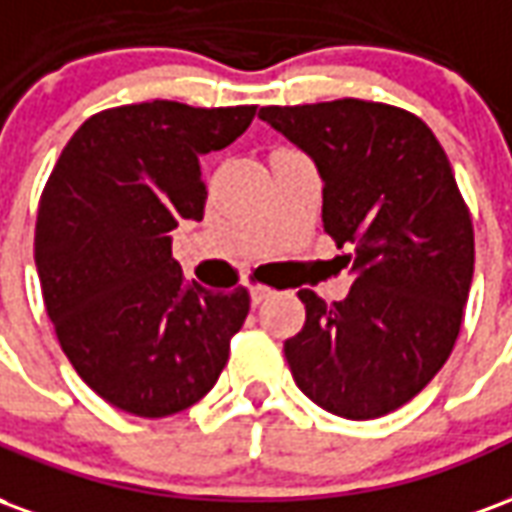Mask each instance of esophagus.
Masks as SVG:
<instances>
[{
  "label": "esophagus",
  "mask_w": 512,
  "mask_h": 512,
  "mask_svg": "<svg viewBox=\"0 0 512 512\" xmlns=\"http://www.w3.org/2000/svg\"><path fill=\"white\" fill-rule=\"evenodd\" d=\"M271 293H274V290L268 288V285H252V288H249V296H252V304H255V307L257 304H263Z\"/></svg>",
  "instance_id": "obj_1"
}]
</instances>
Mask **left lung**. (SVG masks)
I'll return each instance as SVG.
<instances>
[{
  "label": "left lung",
  "mask_w": 512,
  "mask_h": 512,
  "mask_svg": "<svg viewBox=\"0 0 512 512\" xmlns=\"http://www.w3.org/2000/svg\"><path fill=\"white\" fill-rule=\"evenodd\" d=\"M260 120L312 158L323 230L354 246L343 301L299 290L293 381L329 414L384 417L428 386L461 332L474 233L450 161L419 117L386 104L263 106Z\"/></svg>",
  "instance_id": "obj_1"
}]
</instances>
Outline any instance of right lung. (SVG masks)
I'll return each mask as SVG.
<instances>
[{
	"label": "right lung",
	"mask_w": 512,
	"mask_h": 512,
	"mask_svg": "<svg viewBox=\"0 0 512 512\" xmlns=\"http://www.w3.org/2000/svg\"><path fill=\"white\" fill-rule=\"evenodd\" d=\"M255 106H117L84 123L43 189L35 266L65 356L136 417L194 406L222 376L249 293L186 282L172 230L200 222V158L244 134Z\"/></svg>",
	"instance_id": "1"
}]
</instances>
